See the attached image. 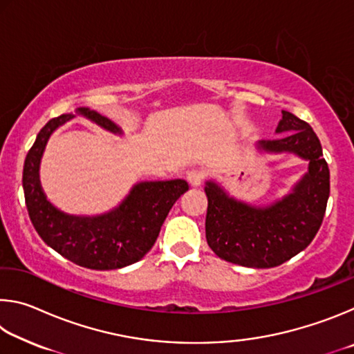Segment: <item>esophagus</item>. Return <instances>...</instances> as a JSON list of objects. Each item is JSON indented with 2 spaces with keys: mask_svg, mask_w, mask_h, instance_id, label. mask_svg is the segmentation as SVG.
Here are the masks:
<instances>
[{
  "mask_svg": "<svg viewBox=\"0 0 354 354\" xmlns=\"http://www.w3.org/2000/svg\"><path fill=\"white\" fill-rule=\"evenodd\" d=\"M203 178H205V175H203V171L198 170V169L190 170L187 173V181H189L192 187H200L201 183H203Z\"/></svg>",
  "mask_w": 354,
  "mask_h": 354,
  "instance_id": "obj_1",
  "label": "esophagus"
}]
</instances>
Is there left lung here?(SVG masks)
<instances>
[{
    "label": "left lung",
    "mask_w": 354,
    "mask_h": 354,
    "mask_svg": "<svg viewBox=\"0 0 354 354\" xmlns=\"http://www.w3.org/2000/svg\"><path fill=\"white\" fill-rule=\"evenodd\" d=\"M279 139L259 140L266 153H293L308 160V173L290 194L268 206L232 198L217 183L207 181L206 239L220 259L253 268L281 266L313 242L325 217L329 169L317 134L306 122L283 111Z\"/></svg>",
    "instance_id": "obj_1"
}]
</instances>
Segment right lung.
Instances as JSON below:
<instances>
[{"label":"right lung","instance_id":"right-lung-1","mask_svg":"<svg viewBox=\"0 0 354 354\" xmlns=\"http://www.w3.org/2000/svg\"><path fill=\"white\" fill-rule=\"evenodd\" d=\"M76 113L113 134H122L112 120L88 107H77ZM71 118H75L73 113H62L50 120L28 151L23 190L29 218L48 247L77 266L92 270L131 266L151 250L171 206L189 190V184L184 179L139 183L115 209L93 217L59 211L41 190L39 167L50 136Z\"/></svg>","mask_w":354,"mask_h":354}]
</instances>
